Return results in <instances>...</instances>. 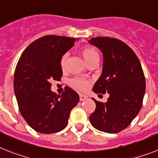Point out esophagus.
Here are the masks:
<instances>
[{
	"label": "esophagus",
	"mask_w": 158,
	"mask_h": 158,
	"mask_svg": "<svg viewBox=\"0 0 158 158\" xmlns=\"http://www.w3.org/2000/svg\"><path fill=\"white\" fill-rule=\"evenodd\" d=\"M79 97H80V101L81 102H83V101H85V100L88 98V97H87L86 95H85V94H79Z\"/></svg>",
	"instance_id": "esophagus-1"
}]
</instances>
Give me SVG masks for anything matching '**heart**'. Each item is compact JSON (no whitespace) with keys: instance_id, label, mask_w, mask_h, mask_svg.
Returning <instances> with one entry per match:
<instances>
[{"instance_id":"heart-1","label":"heart","mask_w":158,"mask_h":158,"mask_svg":"<svg viewBox=\"0 0 158 158\" xmlns=\"http://www.w3.org/2000/svg\"><path fill=\"white\" fill-rule=\"evenodd\" d=\"M81 56L84 58L85 61L87 64L92 62V61L95 60L99 59V55L98 53V52L95 50L94 48H91V47H85L81 50ZM67 59V55H64L60 60V65L61 67L64 68L65 64V61ZM71 85L74 88L80 89V90H85L89 86V81L85 79H82V78H74L71 81Z\"/></svg>"}]
</instances>
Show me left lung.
Instances as JSON below:
<instances>
[{
  "instance_id": "1",
  "label": "left lung",
  "mask_w": 158,
  "mask_h": 158,
  "mask_svg": "<svg viewBox=\"0 0 158 158\" xmlns=\"http://www.w3.org/2000/svg\"><path fill=\"white\" fill-rule=\"evenodd\" d=\"M88 42L103 55L102 74L93 91L110 95L105 103L92 98L96 109L89 121L99 131L117 133L129 126L141 108L145 94L144 72L136 55L123 41L97 37Z\"/></svg>"
}]
</instances>
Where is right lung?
Instances as JSON below:
<instances>
[{
  "mask_svg": "<svg viewBox=\"0 0 158 158\" xmlns=\"http://www.w3.org/2000/svg\"><path fill=\"white\" fill-rule=\"evenodd\" d=\"M75 38L46 35L27 47L17 64L14 77V93L21 114L38 132L50 134L68 125L70 111L79 102V95L66 86L60 95L51 90V81L63 75L61 58Z\"/></svg>",
  "mask_w": 158,
  "mask_h": 158,
  "instance_id": "1",
  "label": "right lung"
}]
</instances>
